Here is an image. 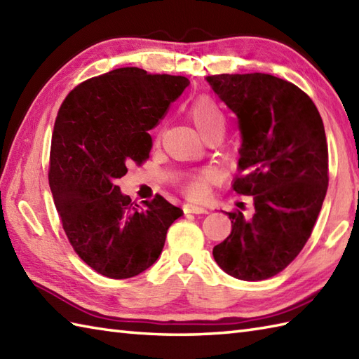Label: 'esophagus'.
<instances>
[{
	"instance_id": "esophagus-1",
	"label": "esophagus",
	"mask_w": 359,
	"mask_h": 359,
	"mask_svg": "<svg viewBox=\"0 0 359 359\" xmlns=\"http://www.w3.org/2000/svg\"><path fill=\"white\" fill-rule=\"evenodd\" d=\"M185 212H193V215H207L208 210L205 207H199V205H185Z\"/></svg>"
}]
</instances>
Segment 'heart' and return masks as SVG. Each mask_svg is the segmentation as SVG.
Here are the masks:
<instances>
[{"mask_svg":"<svg viewBox=\"0 0 359 359\" xmlns=\"http://www.w3.org/2000/svg\"><path fill=\"white\" fill-rule=\"evenodd\" d=\"M188 114L203 137L216 131V129L224 128V112L215 98L208 95H202L197 100H194V103L189 106ZM215 180V171L203 170L189 174L184 180V188L189 197H193V199H202L208 193V185Z\"/></svg>","mask_w":359,"mask_h":359,"instance_id":"heart-1","label":"heart"}]
</instances>
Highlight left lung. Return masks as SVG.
<instances>
[{
  "mask_svg": "<svg viewBox=\"0 0 359 359\" xmlns=\"http://www.w3.org/2000/svg\"><path fill=\"white\" fill-rule=\"evenodd\" d=\"M207 81L239 118L242 147L233 189L255 212H226L231 233L212 248L217 265L242 280L280 273L309 241L329 187V149L311 98L270 74H219Z\"/></svg>",
  "mask_w": 359,
  "mask_h": 359,
  "instance_id": "1",
  "label": "left lung"
}]
</instances>
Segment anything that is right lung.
Wrapping results in <instances>:
<instances>
[{
    "instance_id": "right-lung-1",
    "label": "right lung",
    "mask_w": 359,
    "mask_h": 359,
    "mask_svg": "<svg viewBox=\"0 0 359 359\" xmlns=\"http://www.w3.org/2000/svg\"><path fill=\"white\" fill-rule=\"evenodd\" d=\"M189 80L120 67L74 88L53 125L49 187L75 253L111 279L137 276L162 253L184 211L156 194L133 207L116 180L149 157L157 126Z\"/></svg>"
}]
</instances>
